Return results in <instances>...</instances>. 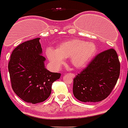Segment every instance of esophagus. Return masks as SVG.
<instances>
[{"instance_id": "obj_1", "label": "esophagus", "mask_w": 128, "mask_h": 128, "mask_svg": "<svg viewBox=\"0 0 128 128\" xmlns=\"http://www.w3.org/2000/svg\"><path fill=\"white\" fill-rule=\"evenodd\" d=\"M68 75H69V76H70L72 78H74V76H75L74 74H73V73H71V72L68 73Z\"/></svg>"}]
</instances>
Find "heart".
I'll return each mask as SVG.
<instances>
[{"label":"heart","instance_id":"obj_1","mask_svg":"<svg viewBox=\"0 0 128 128\" xmlns=\"http://www.w3.org/2000/svg\"><path fill=\"white\" fill-rule=\"evenodd\" d=\"M96 52V46L93 42L80 39H71L63 42L56 50L48 48L46 56L49 61L56 67H60L65 62V58H70V62L78 68L85 67L93 58Z\"/></svg>","mask_w":128,"mask_h":128}]
</instances>
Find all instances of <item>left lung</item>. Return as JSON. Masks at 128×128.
Listing matches in <instances>:
<instances>
[{
	"mask_svg": "<svg viewBox=\"0 0 128 128\" xmlns=\"http://www.w3.org/2000/svg\"><path fill=\"white\" fill-rule=\"evenodd\" d=\"M117 53L110 48L98 54L73 82V94L84 102H97L110 95L120 75Z\"/></svg>",
	"mask_w": 128,
	"mask_h": 128,
	"instance_id": "obj_1",
	"label": "left lung"
}]
</instances>
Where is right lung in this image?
<instances>
[{
  "mask_svg": "<svg viewBox=\"0 0 128 128\" xmlns=\"http://www.w3.org/2000/svg\"><path fill=\"white\" fill-rule=\"evenodd\" d=\"M40 38L24 42L12 53L8 70L12 89L26 102L38 104L50 95L54 82L60 73L51 72L44 67L45 58L42 55Z\"/></svg>",
  "mask_w": 128,
  "mask_h": 128,
  "instance_id": "1",
  "label": "right lung"
}]
</instances>
